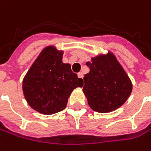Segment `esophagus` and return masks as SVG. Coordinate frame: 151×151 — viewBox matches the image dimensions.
<instances>
[{"instance_id": "esophagus-1", "label": "esophagus", "mask_w": 151, "mask_h": 151, "mask_svg": "<svg viewBox=\"0 0 151 151\" xmlns=\"http://www.w3.org/2000/svg\"><path fill=\"white\" fill-rule=\"evenodd\" d=\"M83 75L82 73H78V78H83Z\"/></svg>"}]
</instances>
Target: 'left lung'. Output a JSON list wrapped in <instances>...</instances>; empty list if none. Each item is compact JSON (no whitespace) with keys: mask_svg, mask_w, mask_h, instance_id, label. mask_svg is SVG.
<instances>
[{"mask_svg":"<svg viewBox=\"0 0 151 151\" xmlns=\"http://www.w3.org/2000/svg\"><path fill=\"white\" fill-rule=\"evenodd\" d=\"M89 73L83 77V92L93 111L110 113L126 102L133 89L132 82L111 51L92 57L87 62Z\"/></svg>","mask_w":151,"mask_h":151,"instance_id":"obj_1","label":"left lung"}]
</instances>
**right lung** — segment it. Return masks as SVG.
I'll use <instances>...</instances> for the list:
<instances>
[{"mask_svg":"<svg viewBox=\"0 0 151 151\" xmlns=\"http://www.w3.org/2000/svg\"><path fill=\"white\" fill-rule=\"evenodd\" d=\"M63 51L53 45L44 47L30 67L22 80V91L30 107L49 115L63 110L76 88L83 82L63 63Z\"/></svg>","mask_w":151,"mask_h":151,"instance_id":"add662e5","label":"right lung"}]
</instances>
